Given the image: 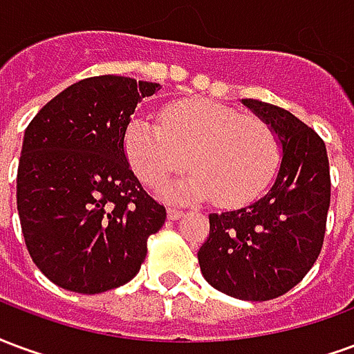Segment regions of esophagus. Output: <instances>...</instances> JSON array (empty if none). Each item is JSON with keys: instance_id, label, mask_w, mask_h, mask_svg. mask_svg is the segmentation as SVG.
<instances>
[{"instance_id": "obj_1", "label": "esophagus", "mask_w": 354, "mask_h": 354, "mask_svg": "<svg viewBox=\"0 0 354 354\" xmlns=\"http://www.w3.org/2000/svg\"><path fill=\"white\" fill-rule=\"evenodd\" d=\"M184 216V210H180L176 207H170L169 208V218L170 220H178V218H182Z\"/></svg>"}]
</instances>
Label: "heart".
I'll return each mask as SVG.
<instances>
[{
  "mask_svg": "<svg viewBox=\"0 0 354 354\" xmlns=\"http://www.w3.org/2000/svg\"><path fill=\"white\" fill-rule=\"evenodd\" d=\"M123 147L136 176L151 189L192 165L170 193L187 199L214 197L237 207L256 199L271 182L281 161V140L271 124L256 115L210 100H184L151 117H132Z\"/></svg>",
  "mask_w": 354,
  "mask_h": 354,
  "instance_id": "1",
  "label": "heart"
}]
</instances>
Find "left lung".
Returning a JSON list of instances; mask_svg holds the SVG:
<instances>
[{"mask_svg": "<svg viewBox=\"0 0 354 354\" xmlns=\"http://www.w3.org/2000/svg\"><path fill=\"white\" fill-rule=\"evenodd\" d=\"M282 144L273 187L252 205L210 214L199 248L201 271L227 296L267 301L296 286L319 258L330 207L326 146L311 127L286 109L243 98Z\"/></svg>", "mask_w": 354, "mask_h": 354, "instance_id": "left-lung-1", "label": "left lung"}]
</instances>
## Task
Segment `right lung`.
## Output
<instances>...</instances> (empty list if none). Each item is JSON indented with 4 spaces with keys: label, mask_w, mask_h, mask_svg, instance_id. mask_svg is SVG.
Masks as SVG:
<instances>
[{
    "label": "right lung",
    "mask_w": 354,
    "mask_h": 354,
    "mask_svg": "<svg viewBox=\"0 0 354 354\" xmlns=\"http://www.w3.org/2000/svg\"><path fill=\"white\" fill-rule=\"evenodd\" d=\"M159 83L96 75L68 87L30 121L17 208L32 260L49 281L100 294L132 281L167 210L124 155V129Z\"/></svg>",
    "instance_id": "1"
}]
</instances>
